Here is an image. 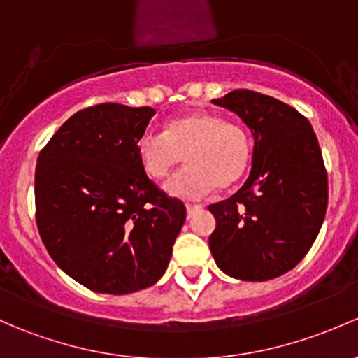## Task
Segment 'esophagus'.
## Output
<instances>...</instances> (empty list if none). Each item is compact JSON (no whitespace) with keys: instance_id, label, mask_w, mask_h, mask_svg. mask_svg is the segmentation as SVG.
<instances>
[{"instance_id":"1","label":"esophagus","mask_w":358,"mask_h":358,"mask_svg":"<svg viewBox=\"0 0 358 358\" xmlns=\"http://www.w3.org/2000/svg\"><path fill=\"white\" fill-rule=\"evenodd\" d=\"M202 209V206H192V204H187V217H194L195 214L199 213V210Z\"/></svg>"}]
</instances>
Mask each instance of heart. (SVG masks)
<instances>
[{
    "mask_svg": "<svg viewBox=\"0 0 358 358\" xmlns=\"http://www.w3.org/2000/svg\"><path fill=\"white\" fill-rule=\"evenodd\" d=\"M138 163L149 178H168L187 161L189 168L164 187L173 197L201 199L214 189H229L245 175L250 163V138L240 123L194 110L173 116L163 134L141 135L135 144Z\"/></svg>",
    "mask_w": 358,
    "mask_h": 358,
    "instance_id": "b5f03b06",
    "label": "heart"
}]
</instances>
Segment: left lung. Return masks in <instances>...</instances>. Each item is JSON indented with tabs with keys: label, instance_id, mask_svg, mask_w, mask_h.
<instances>
[{
	"label": "left lung",
	"instance_id": "left-lung-1",
	"mask_svg": "<svg viewBox=\"0 0 358 358\" xmlns=\"http://www.w3.org/2000/svg\"><path fill=\"white\" fill-rule=\"evenodd\" d=\"M213 103L242 118L254 152L242 189L209 206L216 220L210 254L236 280H273L306 257L324 221L328 173L317 137L306 116L254 90H231Z\"/></svg>",
	"mask_w": 358,
	"mask_h": 358
}]
</instances>
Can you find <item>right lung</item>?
<instances>
[{
    "instance_id": "1",
    "label": "right lung",
    "mask_w": 358,
    "mask_h": 358,
    "mask_svg": "<svg viewBox=\"0 0 358 358\" xmlns=\"http://www.w3.org/2000/svg\"><path fill=\"white\" fill-rule=\"evenodd\" d=\"M156 111L97 104L70 116L36 166L37 229L52 261L97 293L127 295L166 271L185 223L138 163L135 144Z\"/></svg>"
}]
</instances>
